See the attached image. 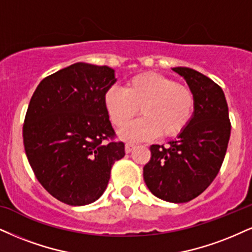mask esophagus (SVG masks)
Segmentation results:
<instances>
[{
    "label": "esophagus",
    "instance_id": "1",
    "mask_svg": "<svg viewBox=\"0 0 252 252\" xmlns=\"http://www.w3.org/2000/svg\"><path fill=\"white\" fill-rule=\"evenodd\" d=\"M134 148H135V145H133V144H126L125 145V152L127 154L131 153V152L134 150Z\"/></svg>",
    "mask_w": 252,
    "mask_h": 252
}]
</instances>
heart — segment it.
Here are the masks:
<instances>
[{
	"label": "heart",
	"instance_id": "heart-1",
	"mask_svg": "<svg viewBox=\"0 0 252 252\" xmlns=\"http://www.w3.org/2000/svg\"><path fill=\"white\" fill-rule=\"evenodd\" d=\"M104 107L114 126L125 125L138 113L142 118L124 126L119 136L142 141L157 135L175 136L185 131L194 113L192 92L162 74L146 72L127 82L125 90L112 86L104 94Z\"/></svg>",
	"mask_w": 252,
	"mask_h": 252
}]
</instances>
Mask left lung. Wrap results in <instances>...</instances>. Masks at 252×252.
I'll list each match as a JSON object with an SVG mask.
<instances>
[{"instance_id": "obj_1", "label": "left lung", "mask_w": 252, "mask_h": 252, "mask_svg": "<svg viewBox=\"0 0 252 252\" xmlns=\"http://www.w3.org/2000/svg\"><path fill=\"white\" fill-rule=\"evenodd\" d=\"M172 70L186 80L194 94V113L185 131L167 147L151 146L144 180L157 197L183 203L206 190L219 174L231 125L225 95L215 82L189 67Z\"/></svg>"}]
</instances>
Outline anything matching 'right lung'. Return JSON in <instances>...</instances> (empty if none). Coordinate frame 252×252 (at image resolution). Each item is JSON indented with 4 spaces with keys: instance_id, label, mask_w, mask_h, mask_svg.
I'll return each instance as SVG.
<instances>
[{
    "instance_id": "add662e5",
    "label": "right lung",
    "mask_w": 252,
    "mask_h": 252,
    "mask_svg": "<svg viewBox=\"0 0 252 252\" xmlns=\"http://www.w3.org/2000/svg\"><path fill=\"white\" fill-rule=\"evenodd\" d=\"M117 82L114 70L74 63L38 84L23 125L29 163L40 185L70 206L90 204L104 194L114 161L125 155L114 135L104 94Z\"/></svg>"
}]
</instances>
